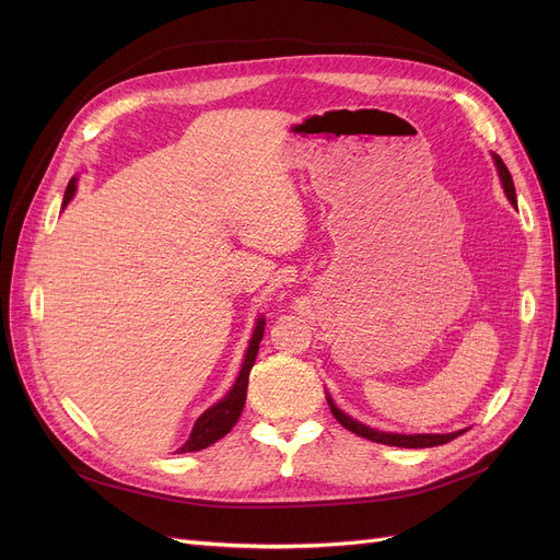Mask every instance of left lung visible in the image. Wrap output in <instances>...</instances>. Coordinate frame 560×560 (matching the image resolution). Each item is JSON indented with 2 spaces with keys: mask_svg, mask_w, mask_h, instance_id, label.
I'll return each mask as SVG.
<instances>
[{
  "mask_svg": "<svg viewBox=\"0 0 560 560\" xmlns=\"http://www.w3.org/2000/svg\"><path fill=\"white\" fill-rule=\"evenodd\" d=\"M494 163H497V170H499V179H502V186H504V192L506 197L511 199L513 206H517V199H515V186H513V176L509 172V167L504 165V161L494 156ZM329 408L334 418L345 427L349 429L351 433H357L361 438H368L372 440V443H381V445H390V447H438V445H445L450 443V440L458 438L463 431H456V433H420V435H401V433H384V431H374L357 420H351L349 416H345L342 410L329 399Z\"/></svg>",
  "mask_w": 560,
  "mask_h": 560,
  "instance_id": "obj_1",
  "label": "left lung"
}]
</instances>
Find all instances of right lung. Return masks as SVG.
Listing matches in <instances>:
<instances>
[{
	"mask_svg": "<svg viewBox=\"0 0 560 560\" xmlns=\"http://www.w3.org/2000/svg\"><path fill=\"white\" fill-rule=\"evenodd\" d=\"M77 190V179H72L68 184V190H66V197H63V206H68V201L72 199ZM262 331H265V319H258V325L254 329V336H252V342L247 347V354H245V363H243V370L238 374V378H235L233 388L229 390V395L218 401L215 406H211L206 413H201L188 435V440L184 443V447H179V454H186V452H199V450H206L211 447L213 443H218L220 438H224L233 424L238 422L241 413H243V406H245V399H247V381H249V372L254 368V361H256V354H258V342L262 338Z\"/></svg>",
	"mask_w": 560,
	"mask_h": 560,
	"instance_id": "1",
	"label": "right lung"
}]
</instances>
